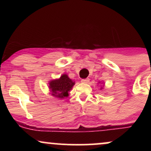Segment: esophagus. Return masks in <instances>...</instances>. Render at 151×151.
I'll return each instance as SVG.
<instances>
[{
	"mask_svg": "<svg viewBox=\"0 0 151 151\" xmlns=\"http://www.w3.org/2000/svg\"><path fill=\"white\" fill-rule=\"evenodd\" d=\"M89 79H88V78H86V79H81V82L84 83V84H87V83H89Z\"/></svg>",
	"mask_w": 151,
	"mask_h": 151,
	"instance_id": "1",
	"label": "esophagus"
}]
</instances>
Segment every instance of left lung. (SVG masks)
<instances>
[{
    "mask_svg": "<svg viewBox=\"0 0 151 151\" xmlns=\"http://www.w3.org/2000/svg\"><path fill=\"white\" fill-rule=\"evenodd\" d=\"M99 83H100V81ZM102 84H103V86H101V88H100V89H101V90L104 89V82H102Z\"/></svg>",
    "mask_w": 151,
    "mask_h": 151,
    "instance_id": "8db88e82",
    "label": "left lung"
}]
</instances>
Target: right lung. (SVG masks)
Here are the masks:
<instances>
[{
	"instance_id": "1",
	"label": "right lung",
	"mask_w": 151,
	"mask_h": 151,
	"mask_svg": "<svg viewBox=\"0 0 151 151\" xmlns=\"http://www.w3.org/2000/svg\"><path fill=\"white\" fill-rule=\"evenodd\" d=\"M48 84L50 94L54 97L62 99L69 96L70 91L75 84V81H72L67 74H63L58 79L50 80Z\"/></svg>"
}]
</instances>
